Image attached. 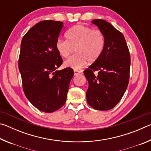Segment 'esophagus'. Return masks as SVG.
I'll list each match as a JSON object with an SVG mask.
<instances>
[{
  "mask_svg": "<svg viewBox=\"0 0 151 151\" xmlns=\"http://www.w3.org/2000/svg\"><path fill=\"white\" fill-rule=\"evenodd\" d=\"M81 73V70H74V75L75 76L79 75V74Z\"/></svg>",
  "mask_w": 151,
  "mask_h": 151,
  "instance_id": "34e87169",
  "label": "esophagus"
}]
</instances>
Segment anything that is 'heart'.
I'll return each instance as SVG.
<instances>
[{"label":"heart","mask_w":151,"mask_h":151,"mask_svg":"<svg viewBox=\"0 0 151 151\" xmlns=\"http://www.w3.org/2000/svg\"><path fill=\"white\" fill-rule=\"evenodd\" d=\"M66 40L58 39L55 47L61 57L68 58L75 49L76 54L64 63L65 67L78 70L89 63L95 62L101 57L105 47V37L99 30L77 24L65 34Z\"/></svg>","instance_id":"heart-1"}]
</instances>
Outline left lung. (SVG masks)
I'll return each mask as SVG.
<instances>
[{
	"mask_svg": "<svg viewBox=\"0 0 151 151\" xmlns=\"http://www.w3.org/2000/svg\"><path fill=\"white\" fill-rule=\"evenodd\" d=\"M92 23L105 37V47L99 58L84 71L88 82L86 96L88 104L99 111L114 108L126 91L129 80L131 58L124 35L103 19ZM94 71H98L94 76Z\"/></svg>",
	"mask_w": 151,
	"mask_h": 151,
	"instance_id": "1",
	"label": "left lung"
}]
</instances>
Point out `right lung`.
<instances>
[{
  "instance_id": "right-lung-1",
  "label": "right lung",
  "mask_w": 151,
  "mask_h": 151,
  "mask_svg": "<svg viewBox=\"0 0 151 151\" xmlns=\"http://www.w3.org/2000/svg\"><path fill=\"white\" fill-rule=\"evenodd\" d=\"M63 22L43 20L33 26L20 45L19 68L25 96L33 106L45 112H52L65 104L70 68L57 70L63 59L55 45Z\"/></svg>"
}]
</instances>
